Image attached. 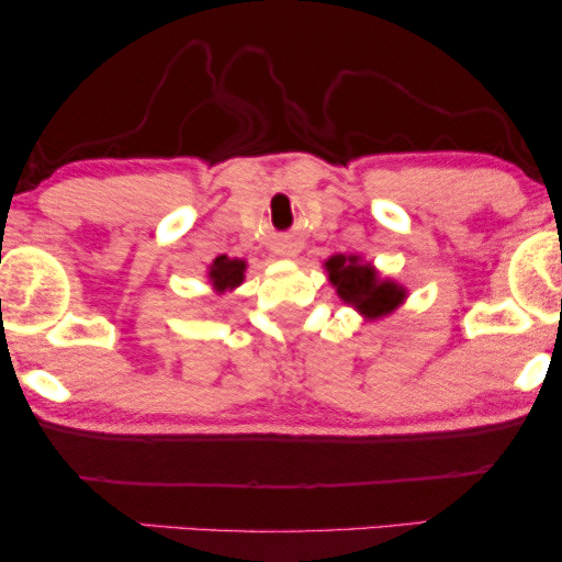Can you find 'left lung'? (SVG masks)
I'll list each match as a JSON object with an SVG mask.
<instances>
[{
    "label": "left lung",
    "mask_w": 562,
    "mask_h": 562,
    "mask_svg": "<svg viewBox=\"0 0 562 562\" xmlns=\"http://www.w3.org/2000/svg\"><path fill=\"white\" fill-rule=\"evenodd\" d=\"M327 271L342 302L356 304V310L368 314V317H381V314L402 304L404 299V291L394 281H379L373 268L360 263L356 256L329 258Z\"/></svg>",
    "instance_id": "1"
}]
</instances>
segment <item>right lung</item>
<instances>
[{
    "instance_id": "obj_1",
    "label": "right lung",
    "mask_w": 562,
    "mask_h": 562,
    "mask_svg": "<svg viewBox=\"0 0 562 562\" xmlns=\"http://www.w3.org/2000/svg\"><path fill=\"white\" fill-rule=\"evenodd\" d=\"M243 271H245V263L243 260H233L227 256H220L217 260L212 263V271H210V279L214 286L220 291L225 289H235L237 283H243Z\"/></svg>"
}]
</instances>
